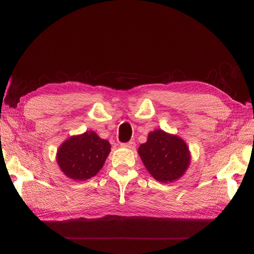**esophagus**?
I'll list each match as a JSON object with an SVG mask.
<instances>
[{"label": "esophagus", "instance_id": "esophagus-1", "mask_svg": "<svg viewBox=\"0 0 254 254\" xmlns=\"http://www.w3.org/2000/svg\"><path fill=\"white\" fill-rule=\"evenodd\" d=\"M121 145L124 146V147H127V148H134L136 144H135L134 141H128V142H127V143H122Z\"/></svg>", "mask_w": 254, "mask_h": 254}]
</instances>
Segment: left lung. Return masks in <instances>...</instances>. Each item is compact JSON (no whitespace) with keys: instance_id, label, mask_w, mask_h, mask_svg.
Instances as JSON below:
<instances>
[{"instance_id":"left-lung-1","label":"left lung","mask_w":254,"mask_h":254,"mask_svg":"<svg viewBox=\"0 0 254 254\" xmlns=\"http://www.w3.org/2000/svg\"><path fill=\"white\" fill-rule=\"evenodd\" d=\"M147 171L156 180L173 182L185 173L190 165V151L181 138L162 129L149 133L147 141L138 148Z\"/></svg>"}]
</instances>
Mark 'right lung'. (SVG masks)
Listing matches in <instances>:
<instances>
[{"label":"right lung","mask_w":254,"mask_h":254,"mask_svg":"<svg viewBox=\"0 0 254 254\" xmlns=\"http://www.w3.org/2000/svg\"><path fill=\"white\" fill-rule=\"evenodd\" d=\"M111 144L94 132L73 136L58 152V163L64 175L73 180H87L95 176L105 163Z\"/></svg>","instance_id":"right-lung-1"}]
</instances>
